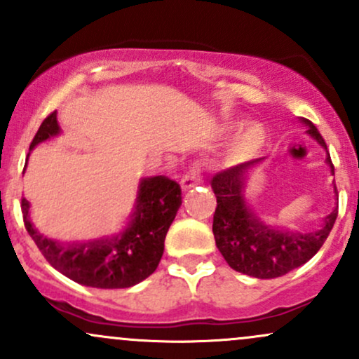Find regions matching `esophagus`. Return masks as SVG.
<instances>
[{
  "label": "esophagus",
  "instance_id": "obj_1",
  "mask_svg": "<svg viewBox=\"0 0 359 359\" xmlns=\"http://www.w3.org/2000/svg\"><path fill=\"white\" fill-rule=\"evenodd\" d=\"M203 182V175H201V165L199 163H192L191 167H189V172L182 177V180H180V185H182L184 191H189V189L196 187V185H199Z\"/></svg>",
  "mask_w": 359,
  "mask_h": 359
}]
</instances>
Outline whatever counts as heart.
Instances as JSON below:
<instances>
[{
  "label": "heart",
  "instance_id": "obj_1",
  "mask_svg": "<svg viewBox=\"0 0 359 359\" xmlns=\"http://www.w3.org/2000/svg\"><path fill=\"white\" fill-rule=\"evenodd\" d=\"M265 138V128L259 125V123H251V125L245 126L240 131V135H238L236 142L233 145L234 158L246 160L250 156H253L262 148Z\"/></svg>",
  "mask_w": 359,
  "mask_h": 359
}]
</instances>
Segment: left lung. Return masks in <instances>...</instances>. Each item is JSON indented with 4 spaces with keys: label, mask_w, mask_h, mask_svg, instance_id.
<instances>
[{
    "label": "left lung",
    "mask_w": 359,
    "mask_h": 359,
    "mask_svg": "<svg viewBox=\"0 0 359 359\" xmlns=\"http://www.w3.org/2000/svg\"><path fill=\"white\" fill-rule=\"evenodd\" d=\"M302 123L309 126L307 133L325 148L324 138L317 128L309 119L302 118ZM259 162L262 158L251 160L212 177L211 187L217 199L212 233L217 250L233 270L255 278H277L304 265L320 250L334 226L337 208L325 216L319 231L302 234L280 231L263 224L245 199L246 175ZM325 162L334 175L331 156L327 155Z\"/></svg>",
    "instance_id": "8db88e82"
}]
</instances>
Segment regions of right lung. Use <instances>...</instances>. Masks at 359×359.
I'll use <instances>...</instances> for the list:
<instances>
[{
    "label": "right lung",
    "instance_id": "obj_1",
    "mask_svg": "<svg viewBox=\"0 0 359 359\" xmlns=\"http://www.w3.org/2000/svg\"><path fill=\"white\" fill-rule=\"evenodd\" d=\"M59 133L57 111H53L40 125L30 150ZM180 204L182 191L175 180L163 175L147 177L138 185L135 211L121 233L72 245L50 240L36 231L30 221V203L27 199H22V212L28 234L57 271L86 287L126 288L137 285L156 270L167 231Z\"/></svg>",
    "mask_w": 359,
    "mask_h": 359
}]
</instances>
